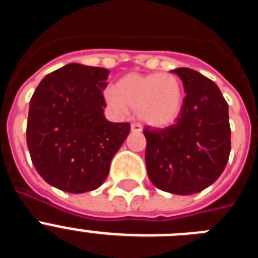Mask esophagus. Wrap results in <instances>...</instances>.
<instances>
[{"label":"esophagus","mask_w":258,"mask_h":258,"mask_svg":"<svg viewBox=\"0 0 258 258\" xmlns=\"http://www.w3.org/2000/svg\"><path fill=\"white\" fill-rule=\"evenodd\" d=\"M131 129H132V132H141V131H142L141 125L137 124V122H133V124L131 125Z\"/></svg>","instance_id":"esophagus-1"}]
</instances>
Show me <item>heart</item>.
Returning <instances> with one entry per match:
<instances>
[{"instance_id":"obj_1","label":"heart","mask_w":258,"mask_h":258,"mask_svg":"<svg viewBox=\"0 0 258 258\" xmlns=\"http://www.w3.org/2000/svg\"><path fill=\"white\" fill-rule=\"evenodd\" d=\"M183 85L173 74L126 75L106 92V101L117 111L136 109L141 121L165 127L178 118L183 106Z\"/></svg>"}]
</instances>
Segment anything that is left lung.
<instances>
[{"instance_id": "1", "label": "left lung", "mask_w": 258, "mask_h": 258, "mask_svg": "<svg viewBox=\"0 0 258 258\" xmlns=\"http://www.w3.org/2000/svg\"><path fill=\"white\" fill-rule=\"evenodd\" d=\"M186 97L175 124L146 126V166L154 186L191 195L211 186L225 170L231 150L229 106L218 86L190 68L172 71Z\"/></svg>"}]
</instances>
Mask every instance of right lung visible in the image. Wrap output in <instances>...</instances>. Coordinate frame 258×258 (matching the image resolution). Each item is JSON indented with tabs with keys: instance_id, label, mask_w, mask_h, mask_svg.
<instances>
[{
	"instance_id": "obj_1",
	"label": "right lung",
	"mask_w": 258,
	"mask_h": 258,
	"mask_svg": "<svg viewBox=\"0 0 258 258\" xmlns=\"http://www.w3.org/2000/svg\"><path fill=\"white\" fill-rule=\"evenodd\" d=\"M109 71L70 63L42 79L29 102L27 145L49 184L71 194L98 188L131 125L104 117Z\"/></svg>"
}]
</instances>
